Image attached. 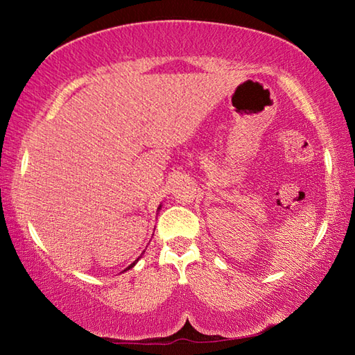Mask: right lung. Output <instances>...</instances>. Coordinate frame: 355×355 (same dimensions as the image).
<instances>
[{
    "label": "right lung",
    "instance_id": "1",
    "mask_svg": "<svg viewBox=\"0 0 355 355\" xmlns=\"http://www.w3.org/2000/svg\"><path fill=\"white\" fill-rule=\"evenodd\" d=\"M160 209H162V205H160V206H158V209H157V210H160ZM140 258H141V256H140ZM140 258H139V259H140ZM139 259H135V261H134V262L131 263V266H128V267H126V268H125L123 271H126V270H130V268H132V267L135 266V263H137V261H139Z\"/></svg>",
    "mask_w": 355,
    "mask_h": 355
}]
</instances>
